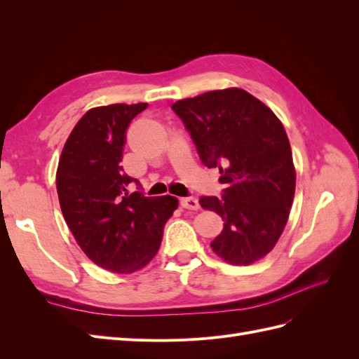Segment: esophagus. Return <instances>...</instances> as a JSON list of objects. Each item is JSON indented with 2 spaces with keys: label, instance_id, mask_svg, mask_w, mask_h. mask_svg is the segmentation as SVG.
<instances>
[{
  "label": "esophagus",
  "instance_id": "esophagus-1",
  "mask_svg": "<svg viewBox=\"0 0 359 359\" xmlns=\"http://www.w3.org/2000/svg\"><path fill=\"white\" fill-rule=\"evenodd\" d=\"M180 203L182 208L186 210H198L199 208V201L193 196H186V198H181Z\"/></svg>",
  "mask_w": 359,
  "mask_h": 359
}]
</instances>
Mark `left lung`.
<instances>
[{"label": "left lung", "instance_id": "obj_1", "mask_svg": "<svg viewBox=\"0 0 359 359\" xmlns=\"http://www.w3.org/2000/svg\"><path fill=\"white\" fill-rule=\"evenodd\" d=\"M201 161L219 168L222 198L202 196V208L223 219L211 243L232 265L268 255L283 232L295 194V168L283 124L240 88L210 91L172 104Z\"/></svg>", "mask_w": 359, "mask_h": 359}]
</instances>
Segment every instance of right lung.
<instances>
[{"instance_id": "obj_1", "label": "right lung", "mask_w": 359, "mask_h": 359, "mask_svg": "<svg viewBox=\"0 0 359 359\" xmlns=\"http://www.w3.org/2000/svg\"><path fill=\"white\" fill-rule=\"evenodd\" d=\"M147 103L94 107L74 126L57 170L61 211L74 240L95 265L118 274L144 268L158 252L178 199L147 198L124 173L126 133ZM133 182L138 191L130 194Z\"/></svg>"}]
</instances>
